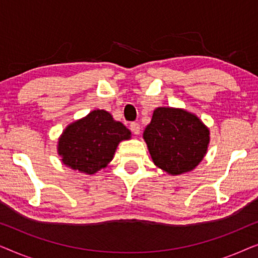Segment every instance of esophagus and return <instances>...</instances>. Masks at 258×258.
<instances>
[{"mask_svg": "<svg viewBox=\"0 0 258 258\" xmlns=\"http://www.w3.org/2000/svg\"><path fill=\"white\" fill-rule=\"evenodd\" d=\"M130 130H132V133L135 134V135H139L140 130H141V126H140L139 123L133 122V123H130Z\"/></svg>", "mask_w": 258, "mask_h": 258, "instance_id": "esophagus-1", "label": "esophagus"}]
</instances>
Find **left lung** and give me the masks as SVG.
<instances>
[{
    "instance_id": "8db88e82",
    "label": "left lung",
    "mask_w": 258,
    "mask_h": 258,
    "mask_svg": "<svg viewBox=\"0 0 258 258\" xmlns=\"http://www.w3.org/2000/svg\"><path fill=\"white\" fill-rule=\"evenodd\" d=\"M155 165L170 175L195 169L209 146V129L183 109L160 107L143 133Z\"/></svg>"
}]
</instances>
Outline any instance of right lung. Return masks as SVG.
<instances>
[{
    "instance_id": "right-lung-1",
    "label": "right lung",
    "mask_w": 258,
    "mask_h": 258,
    "mask_svg": "<svg viewBox=\"0 0 258 258\" xmlns=\"http://www.w3.org/2000/svg\"><path fill=\"white\" fill-rule=\"evenodd\" d=\"M130 133L105 110H93L67 126L58 140L57 151L67 167L93 175L114 157L118 143Z\"/></svg>"
}]
</instances>
